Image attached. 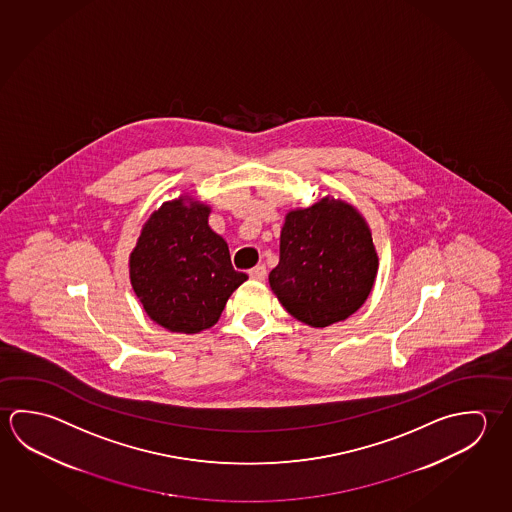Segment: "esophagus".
I'll use <instances>...</instances> for the list:
<instances>
[{"instance_id": "esophagus-1", "label": "esophagus", "mask_w": 512, "mask_h": 512, "mask_svg": "<svg viewBox=\"0 0 512 512\" xmlns=\"http://www.w3.org/2000/svg\"><path fill=\"white\" fill-rule=\"evenodd\" d=\"M250 278L262 282L266 278V266H257V268L250 269Z\"/></svg>"}]
</instances>
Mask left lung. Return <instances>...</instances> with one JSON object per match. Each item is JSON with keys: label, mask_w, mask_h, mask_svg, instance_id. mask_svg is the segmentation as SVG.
<instances>
[{"label": "left lung", "mask_w": 512, "mask_h": 512, "mask_svg": "<svg viewBox=\"0 0 512 512\" xmlns=\"http://www.w3.org/2000/svg\"><path fill=\"white\" fill-rule=\"evenodd\" d=\"M377 266L367 221L349 203L323 198L287 214L269 286L296 320L327 327L365 304Z\"/></svg>", "instance_id": "obj_1"}]
</instances>
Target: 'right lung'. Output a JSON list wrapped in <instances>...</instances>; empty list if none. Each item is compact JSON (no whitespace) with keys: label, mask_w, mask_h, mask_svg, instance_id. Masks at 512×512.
<instances>
[{"label":"right lung","mask_w":512,"mask_h":512,"mask_svg":"<svg viewBox=\"0 0 512 512\" xmlns=\"http://www.w3.org/2000/svg\"><path fill=\"white\" fill-rule=\"evenodd\" d=\"M210 207L181 196L147 219L129 257V277L153 322L196 334L217 323L248 278L235 271L228 244L208 226Z\"/></svg>","instance_id":"1"}]
</instances>
